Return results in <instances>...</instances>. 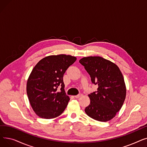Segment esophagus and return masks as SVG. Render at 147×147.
I'll list each match as a JSON object with an SVG mask.
<instances>
[{"mask_svg":"<svg viewBox=\"0 0 147 147\" xmlns=\"http://www.w3.org/2000/svg\"><path fill=\"white\" fill-rule=\"evenodd\" d=\"M83 96V95L82 94H79V95H76V96H74V97L76 98H80V97H82Z\"/></svg>","mask_w":147,"mask_h":147,"instance_id":"1","label":"esophagus"}]
</instances>
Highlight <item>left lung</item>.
Wrapping results in <instances>:
<instances>
[{"instance_id":"obj_1","label":"left lung","mask_w":147,"mask_h":147,"mask_svg":"<svg viewBox=\"0 0 147 147\" xmlns=\"http://www.w3.org/2000/svg\"><path fill=\"white\" fill-rule=\"evenodd\" d=\"M79 63L90 75L97 91L89 95L90 104L86 107L88 116L99 121H107L115 117L124 103L126 89L119 68L101 57L82 58Z\"/></svg>"}]
</instances>
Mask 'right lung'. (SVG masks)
Segmentation results:
<instances>
[{
    "label": "right lung",
    "mask_w": 147,
    "mask_h": 147,
    "mask_svg": "<svg viewBox=\"0 0 147 147\" xmlns=\"http://www.w3.org/2000/svg\"><path fill=\"white\" fill-rule=\"evenodd\" d=\"M71 55L61 54L41 59L31 73L27 83L30 103L36 114L50 119L63 113L69 100L64 90V74L76 61ZM61 87L60 91H57Z\"/></svg>",
    "instance_id": "add662e5"
}]
</instances>
